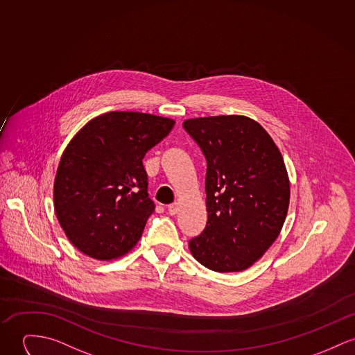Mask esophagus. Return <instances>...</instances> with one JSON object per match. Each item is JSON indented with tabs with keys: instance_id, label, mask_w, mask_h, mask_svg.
Returning a JSON list of instances; mask_svg holds the SVG:
<instances>
[{
	"instance_id": "34e87169",
	"label": "esophagus",
	"mask_w": 355,
	"mask_h": 355,
	"mask_svg": "<svg viewBox=\"0 0 355 355\" xmlns=\"http://www.w3.org/2000/svg\"><path fill=\"white\" fill-rule=\"evenodd\" d=\"M167 211H168V215H171V216L177 215V212H178V204H177V202L170 204V205L167 207Z\"/></svg>"
}]
</instances>
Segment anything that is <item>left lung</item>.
Here are the masks:
<instances>
[{"instance_id": "8db88e82", "label": "left lung", "mask_w": 355, "mask_h": 355, "mask_svg": "<svg viewBox=\"0 0 355 355\" xmlns=\"http://www.w3.org/2000/svg\"><path fill=\"white\" fill-rule=\"evenodd\" d=\"M207 161V225L189 241L205 268L242 272L277 239L289 207V178L270 135L245 116L184 121Z\"/></svg>"}]
</instances>
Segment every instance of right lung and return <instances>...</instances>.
<instances>
[{"label": "right lung", "instance_id": "right-lung-1", "mask_svg": "<svg viewBox=\"0 0 355 355\" xmlns=\"http://www.w3.org/2000/svg\"><path fill=\"white\" fill-rule=\"evenodd\" d=\"M173 125L148 113L110 112L71 139L55 177V214L83 254L110 261L137 245L155 209L141 161Z\"/></svg>", "mask_w": 355, "mask_h": 355}]
</instances>
